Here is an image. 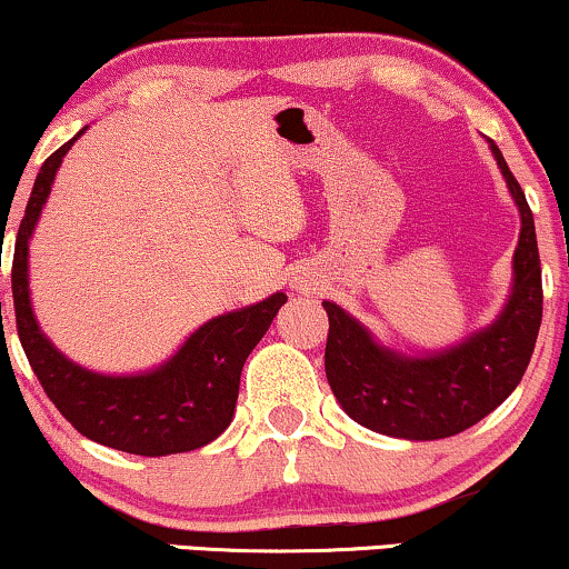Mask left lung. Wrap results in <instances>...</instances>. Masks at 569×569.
Returning a JSON list of instances; mask_svg holds the SVG:
<instances>
[{
  "mask_svg": "<svg viewBox=\"0 0 569 569\" xmlns=\"http://www.w3.org/2000/svg\"><path fill=\"white\" fill-rule=\"evenodd\" d=\"M488 147L520 212L512 289L493 322L451 347L407 355L380 343L336 301H322L330 391L362 428L407 441L457 436L491 415L525 376L543 312L536 222L499 147L491 139Z\"/></svg>",
  "mask_w": 569,
  "mask_h": 569,
  "instance_id": "obj_1",
  "label": "left lung"
}]
</instances>
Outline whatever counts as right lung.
I'll return each mask as SVG.
<instances>
[{"label": "right lung", "mask_w": 569, "mask_h": 569, "mask_svg": "<svg viewBox=\"0 0 569 569\" xmlns=\"http://www.w3.org/2000/svg\"><path fill=\"white\" fill-rule=\"evenodd\" d=\"M86 128L41 164L20 222L12 260V299L20 343L52 405L91 441L141 457L201 449L231 426L243 362L289 297L276 291L257 305L207 320L164 362L141 372L114 376L83 368L64 357L33 315L28 247L57 170Z\"/></svg>", "instance_id": "obj_1"}]
</instances>
